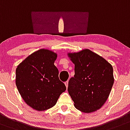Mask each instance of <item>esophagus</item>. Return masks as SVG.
I'll return each mask as SVG.
<instances>
[{
  "instance_id": "esophagus-1",
  "label": "esophagus",
  "mask_w": 130,
  "mask_h": 130,
  "mask_svg": "<svg viewBox=\"0 0 130 130\" xmlns=\"http://www.w3.org/2000/svg\"><path fill=\"white\" fill-rule=\"evenodd\" d=\"M65 86H66L67 88V87H68V85H69V82H68V81L65 82Z\"/></svg>"
}]
</instances>
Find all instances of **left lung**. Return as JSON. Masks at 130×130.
<instances>
[{"instance_id": "obj_1", "label": "left lung", "mask_w": 130, "mask_h": 130, "mask_svg": "<svg viewBox=\"0 0 130 130\" xmlns=\"http://www.w3.org/2000/svg\"><path fill=\"white\" fill-rule=\"evenodd\" d=\"M74 64V76L69 82L68 91L74 105L84 113L101 108L114 83L113 67L108 61L89 49L69 53Z\"/></svg>"}]
</instances>
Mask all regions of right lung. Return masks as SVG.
<instances>
[{
	"mask_svg": "<svg viewBox=\"0 0 130 130\" xmlns=\"http://www.w3.org/2000/svg\"><path fill=\"white\" fill-rule=\"evenodd\" d=\"M57 54L40 49L30 54L16 69L15 84L26 104L37 111L54 106L65 85L54 65Z\"/></svg>",
	"mask_w": 130,
	"mask_h": 130,
	"instance_id": "1",
	"label": "right lung"
}]
</instances>
